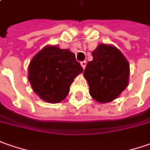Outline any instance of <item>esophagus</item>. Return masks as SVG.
Masks as SVG:
<instances>
[{
	"label": "esophagus",
	"instance_id": "esophagus-1",
	"mask_svg": "<svg viewBox=\"0 0 150 150\" xmlns=\"http://www.w3.org/2000/svg\"><path fill=\"white\" fill-rule=\"evenodd\" d=\"M80 65H81V66H82V68L85 70V66H86V61H82V62L80 63Z\"/></svg>",
	"mask_w": 150,
	"mask_h": 150
}]
</instances>
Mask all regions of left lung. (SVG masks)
Masks as SVG:
<instances>
[{
	"label": "left lung",
	"instance_id": "1",
	"mask_svg": "<svg viewBox=\"0 0 150 150\" xmlns=\"http://www.w3.org/2000/svg\"><path fill=\"white\" fill-rule=\"evenodd\" d=\"M93 60L84 71L90 87V95L99 103L117 99L126 89L129 78V64L114 45L100 44L92 51Z\"/></svg>",
	"mask_w": 150,
	"mask_h": 150
}]
</instances>
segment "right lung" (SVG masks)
Listing matches in <instances>:
<instances>
[{
  "label": "right lung",
  "mask_w": 150,
  "mask_h": 150,
  "mask_svg": "<svg viewBox=\"0 0 150 150\" xmlns=\"http://www.w3.org/2000/svg\"><path fill=\"white\" fill-rule=\"evenodd\" d=\"M82 72V67L70 50L48 45L30 60L28 80L42 100L55 104L65 100L71 83Z\"/></svg>",
  "instance_id": "right-lung-1"
}]
</instances>
